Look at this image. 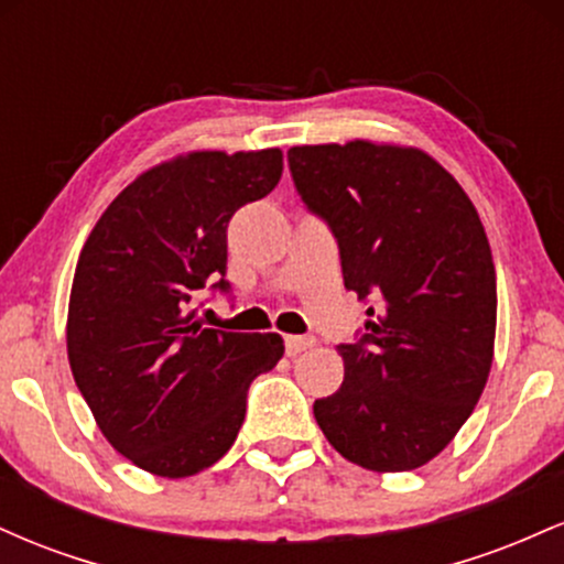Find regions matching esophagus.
Segmentation results:
<instances>
[{
	"mask_svg": "<svg viewBox=\"0 0 564 564\" xmlns=\"http://www.w3.org/2000/svg\"><path fill=\"white\" fill-rule=\"evenodd\" d=\"M313 341H315L313 336H286V341H283V345H286L289 358H294V355H300L307 347H313Z\"/></svg>",
	"mask_w": 564,
	"mask_h": 564,
	"instance_id": "34e87169",
	"label": "esophagus"
}]
</instances>
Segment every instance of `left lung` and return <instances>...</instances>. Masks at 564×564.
Masks as SVG:
<instances>
[{"instance_id":"1","label":"left lung","mask_w":564,"mask_h":564,"mask_svg":"<svg viewBox=\"0 0 564 564\" xmlns=\"http://www.w3.org/2000/svg\"><path fill=\"white\" fill-rule=\"evenodd\" d=\"M289 170L339 243L345 286L373 304L358 341L336 347L345 381L315 400V422L358 467H424L475 411L494 364L496 268L480 215L416 148L296 145Z\"/></svg>"}]
</instances>
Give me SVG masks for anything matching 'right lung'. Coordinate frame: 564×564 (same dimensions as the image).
Wrapping results in <instances>:
<instances>
[{
	"mask_svg": "<svg viewBox=\"0 0 564 564\" xmlns=\"http://www.w3.org/2000/svg\"><path fill=\"white\" fill-rule=\"evenodd\" d=\"M283 153L196 151L142 172L84 243L68 302V364L97 426L159 477H191L236 443L246 392L283 355L278 334L206 328V283L228 294V223L278 185Z\"/></svg>",
	"mask_w": 564,
	"mask_h": 564,
	"instance_id": "1",
	"label": "right lung"
}]
</instances>
